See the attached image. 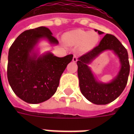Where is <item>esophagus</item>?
I'll return each instance as SVG.
<instances>
[{"label":"esophagus","mask_w":134,"mask_h":134,"mask_svg":"<svg viewBox=\"0 0 134 134\" xmlns=\"http://www.w3.org/2000/svg\"><path fill=\"white\" fill-rule=\"evenodd\" d=\"M78 59H77V57L76 55H74V57H73V62L76 63V62H77Z\"/></svg>","instance_id":"1"}]
</instances>
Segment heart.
<instances>
[{"mask_svg":"<svg viewBox=\"0 0 134 134\" xmlns=\"http://www.w3.org/2000/svg\"><path fill=\"white\" fill-rule=\"evenodd\" d=\"M64 40L67 44H83L85 48L93 47L99 40V36L95 32H88L82 30H76L66 33Z\"/></svg>","mask_w":134,"mask_h":134,"instance_id":"heart-1","label":"heart"}]
</instances>
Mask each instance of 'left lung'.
I'll use <instances>...</instances> for the list:
<instances>
[{"label": "left lung", "instance_id": "1", "mask_svg": "<svg viewBox=\"0 0 134 134\" xmlns=\"http://www.w3.org/2000/svg\"><path fill=\"white\" fill-rule=\"evenodd\" d=\"M94 30L99 34H103L102 31ZM108 49L113 50L119 55L121 69L119 75L110 83L102 84L96 81L87 64L101 52ZM77 65L81 92L88 101L93 104H109L120 95L127 86L130 71L128 53L122 43L113 35L106 34L99 44L79 58Z\"/></svg>", "mask_w": 134, "mask_h": 134}]
</instances>
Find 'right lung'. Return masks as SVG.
<instances>
[{
  "label": "right lung",
  "instance_id": "1",
  "mask_svg": "<svg viewBox=\"0 0 134 134\" xmlns=\"http://www.w3.org/2000/svg\"><path fill=\"white\" fill-rule=\"evenodd\" d=\"M46 38L51 44L58 41L48 28L39 27L19 35L10 46L8 53L7 79L16 95L30 104H39L50 99L59 86L63 71L73 55L63 58L48 53L42 56H32L38 41Z\"/></svg>",
  "mask_w": 134,
  "mask_h": 134
}]
</instances>
